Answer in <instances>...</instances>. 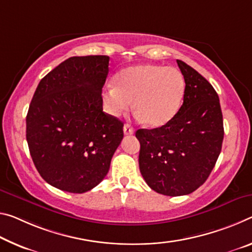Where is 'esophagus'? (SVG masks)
<instances>
[{"label": "esophagus", "mask_w": 252, "mask_h": 252, "mask_svg": "<svg viewBox=\"0 0 252 252\" xmlns=\"http://www.w3.org/2000/svg\"><path fill=\"white\" fill-rule=\"evenodd\" d=\"M123 131H125V134H133L134 133V129L130 125H125L123 126Z\"/></svg>", "instance_id": "34e87169"}]
</instances>
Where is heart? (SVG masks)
<instances>
[{"mask_svg": "<svg viewBox=\"0 0 252 252\" xmlns=\"http://www.w3.org/2000/svg\"><path fill=\"white\" fill-rule=\"evenodd\" d=\"M185 82L178 69L154 63L127 67L110 84L103 97L109 113L119 117L133 106L137 117L151 126L173 119L182 105Z\"/></svg>", "mask_w": 252, "mask_h": 252, "instance_id": "1", "label": "heart"}]
</instances>
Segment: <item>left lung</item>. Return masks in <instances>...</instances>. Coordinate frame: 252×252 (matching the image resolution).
Listing matches in <instances>:
<instances>
[{
  "label": "left lung",
  "mask_w": 252,
  "mask_h": 252,
  "mask_svg": "<svg viewBox=\"0 0 252 252\" xmlns=\"http://www.w3.org/2000/svg\"><path fill=\"white\" fill-rule=\"evenodd\" d=\"M184 102L176 115L156 129H139V168L148 186L159 194L181 196L196 190L214 168L222 149L223 118L218 93L182 61Z\"/></svg>",
  "instance_id": "left-lung-1"
}]
</instances>
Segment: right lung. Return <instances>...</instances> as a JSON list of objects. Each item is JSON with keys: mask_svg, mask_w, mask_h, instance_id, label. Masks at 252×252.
<instances>
[{"mask_svg": "<svg viewBox=\"0 0 252 252\" xmlns=\"http://www.w3.org/2000/svg\"><path fill=\"white\" fill-rule=\"evenodd\" d=\"M109 56L70 57L48 73L27 114V141L40 176L56 189L98 185L123 139V123L103 112Z\"/></svg>", "mask_w": 252, "mask_h": 252, "instance_id": "obj_1", "label": "right lung"}]
</instances>
